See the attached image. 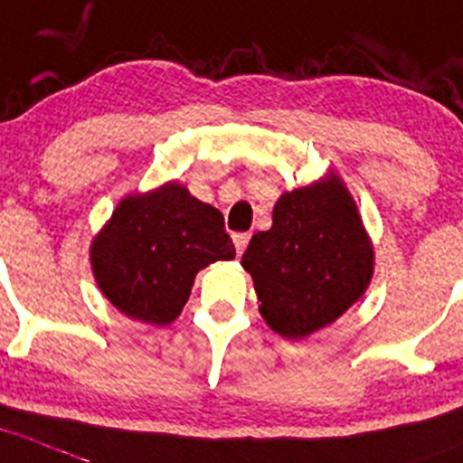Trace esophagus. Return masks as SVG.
I'll list each match as a JSON object with an SVG mask.
<instances>
[{"instance_id":"1","label":"esophagus","mask_w":463,"mask_h":463,"mask_svg":"<svg viewBox=\"0 0 463 463\" xmlns=\"http://www.w3.org/2000/svg\"><path fill=\"white\" fill-rule=\"evenodd\" d=\"M249 240H251V235H249V232H237V235H232L237 256H241V253H244V249H246V244H249Z\"/></svg>"}]
</instances>
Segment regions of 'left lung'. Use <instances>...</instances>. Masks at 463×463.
<instances>
[{"instance_id":"8db88e82","label":"left lung","mask_w":463,"mask_h":463,"mask_svg":"<svg viewBox=\"0 0 463 463\" xmlns=\"http://www.w3.org/2000/svg\"><path fill=\"white\" fill-rule=\"evenodd\" d=\"M241 267L262 319L283 338L304 340L347 313L373 280L374 246L338 173L280 194Z\"/></svg>"}]
</instances>
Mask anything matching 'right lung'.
I'll return each mask as SVG.
<instances>
[{"label":"right lung","instance_id":"1","mask_svg":"<svg viewBox=\"0 0 463 463\" xmlns=\"http://www.w3.org/2000/svg\"><path fill=\"white\" fill-rule=\"evenodd\" d=\"M232 258L222 212L173 180L128 194L90 241L102 295L128 317L155 326L183 313L198 271Z\"/></svg>","mask_w":463,"mask_h":463}]
</instances>
